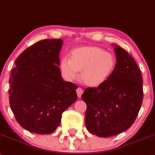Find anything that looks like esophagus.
I'll list each match as a JSON object with an SVG mask.
<instances>
[{"label": "esophagus", "mask_w": 155, "mask_h": 155, "mask_svg": "<svg viewBox=\"0 0 155 155\" xmlns=\"http://www.w3.org/2000/svg\"><path fill=\"white\" fill-rule=\"evenodd\" d=\"M76 93H77V96L78 97L80 98L81 97V94H83V89L81 88H78L77 89H76Z\"/></svg>", "instance_id": "obj_1"}]
</instances>
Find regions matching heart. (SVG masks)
Here are the masks:
<instances>
[{"label":"heart","instance_id":"obj_1","mask_svg":"<svg viewBox=\"0 0 155 155\" xmlns=\"http://www.w3.org/2000/svg\"><path fill=\"white\" fill-rule=\"evenodd\" d=\"M114 66L113 55L94 46L76 48L71 53L70 58L63 57L60 62L61 73L66 80L71 81L77 79L81 71L82 81L91 87L105 82Z\"/></svg>","mask_w":155,"mask_h":155}]
</instances>
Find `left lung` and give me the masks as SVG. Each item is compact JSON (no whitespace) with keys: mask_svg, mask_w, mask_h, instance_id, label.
<instances>
[{"mask_svg":"<svg viewBox=\"0 0 155 155\" xmlns=\"http://www.w3.org/2000/svg\"><path fill=\"white\" fill-rule=\"evenodd\" d=\"M116 64L98 87H89L81 95L87 104L85 125L100 137H109L129 128L143 100V79L138 65L120 46L113 45Z\"/></svg>","mask_w":155,"mask_h":155,"instance_id":"1","label":"left lung"}]
</instances>
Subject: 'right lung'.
I'll return each mask as SVG.
<instances>
[{
  "label": "right lung",
  "mask_w": 155,
  "mask_h": 155,
  "mask_svg": "<svg viewBox=\"0 0 155 155\" xmlns=\"http://www.w3.org/2000/svg\"><path fill=\"white\" fill-rule=\"evenodd\" d=\"M63 43L61 39L36 42L20 54L11 73V108L20 126L32 133L55 131L77 99V86L63 81L58 66Z\"/></svg>",
  "instance_id": "right-lung-1"
}]
</instances>
